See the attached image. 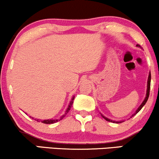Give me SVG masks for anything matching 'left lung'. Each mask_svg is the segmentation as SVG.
<instances>
[{
  "label": "left lung",
  "instance_id": "obj_1",
  "mask_svg": "<svg viewBox=\"0 0 159 159\" xmlns=\"http://www.w3.org/2000/svg\"><path fill=\"white\" fill-rule=\"evenodd\" d=\"M137 47H140V46L139 45H137ZM150 81H151V74L150 73V75H149V77H148V81H147V95H146V98H145V99L144 100V101H143V103L142 104H141V105H140V107H139V108H138V110H136V112H135L134 114L133 115V116H132V117H133V116H134L135 115H136V113H138V112H139V111H140L141 110V108L143 107L144 106V104H146L147 103V100H148V98H149V95H150ZM101 116H102V115H101ZM103 118H105V120H107V121H110V122H114V123H121V121H112V120H110V119H109V118H106V117H104V116H103Z\"/></svg>",
  "mask_w": 159,
  "mask_h": 159
}]
</instances>
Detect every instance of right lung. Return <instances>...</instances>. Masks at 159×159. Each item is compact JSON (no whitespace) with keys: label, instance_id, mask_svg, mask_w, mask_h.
I'll list each match as a JSON object with an SVG mask.
<instances>
[{"label":"right lung","instance_id":"right-lung-1","mask_svg":"<svg viewBox=\"0 0 159 159\" xmlns=\"http://www.w3.org/2000/svg\"><path fill=\"white\" fill-rule=\"evenodd\" d=\"M74 97L73 98H72V101L71 102H70V106H69V107L67 108V110H66V113H65V115H66V113H67V112H69V111H70V108H71V107H72V103H73V101L74 100ZM65 115L64 116H63L62 117H61L60 119L59 120H50V119H48V120H43V121H42V120H39V119H35V120H36V121H37L38 122H42V123H44V124H53V123H55V122L56 121H60V120H61L63 118V117H64V116H65ZM34 119V118H33Z\"/></svg>","mask_w":159,"mask_h":159}]
</instances>
